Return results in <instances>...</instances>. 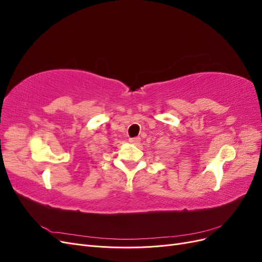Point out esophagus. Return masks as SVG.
<instances>
[{"instance_id":"34e87169","label":"esophagus","mask_w":262,"mask_h":262,"mask_svg":"<svg viewBox=\"0 0 262 262\" xmlns=\"http://www.w3.org/2000/svg\"><path fill=\"white\" fill-rule=\"evenodd\" d=\"M129 141L131 142V143H133V144H140L141 139H140V138H132V139H130Z\"/></svg>"}]
</instances>
